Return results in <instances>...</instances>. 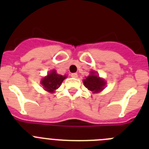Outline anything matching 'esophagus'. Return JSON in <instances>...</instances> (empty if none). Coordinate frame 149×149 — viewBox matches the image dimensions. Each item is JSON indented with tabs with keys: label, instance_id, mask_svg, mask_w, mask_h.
Returning <instances> with one entry per match:
<instances>
[{
	"label": "esophagus",
	"instance_id": "obj_1",
	"mask_svg": "<svg viewBox=\"0 0 149 149\" xmlns=\"http://www.w3.org/2000/svg\"><path fill=\"white\" fill-rule=\"evenodd\" d=\"M71 76H72V77H74V78H76V77H77V73H72V74H71Z\"/></svg>",
	"mask_w": 149,
	"mask_h": 149
}]
</instances>
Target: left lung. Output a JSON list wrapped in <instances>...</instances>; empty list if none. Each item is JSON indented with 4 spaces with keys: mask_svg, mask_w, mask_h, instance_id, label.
Listing matches in <instances>:
<instances>
[{
    "mask_svg": "<svg viewBox=\"0 0 149 149\" xmlns=\"http://www.w3.org/2000/svg\"><path fill=\"white\" fill-rule=\"evenodd\" d=\"M83 82L84 86L93 93H99L103 90L106 85V81L95 74V72H91L90 74L86 77V79H84Z\"/></svg>",
    "mask_w": 149,
    "mask_h": 149,
    "instance_id": "1",
    "label": "left lung"
}]
</instances>
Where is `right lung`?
I'll return each instance as SVG.
<instances>
[{"instance_id": "add662e5", "label": "right lung", "mask_w": 149, "mask_h": 149, "mask_svg": "<svg viewBox=\"0 0 149 149\" xmlns=\"http://www.w3.org/2000/svg\"><path fill=\"white\" fill-rule=\"evenodd\" d=\"M66 78L65 75H61L56 73L55 70H52L48 74V75L42 78L41 81V84L44 87L45 90L54 93L56 89H58L65 79Z\"/></svg>"}]
</instances>
